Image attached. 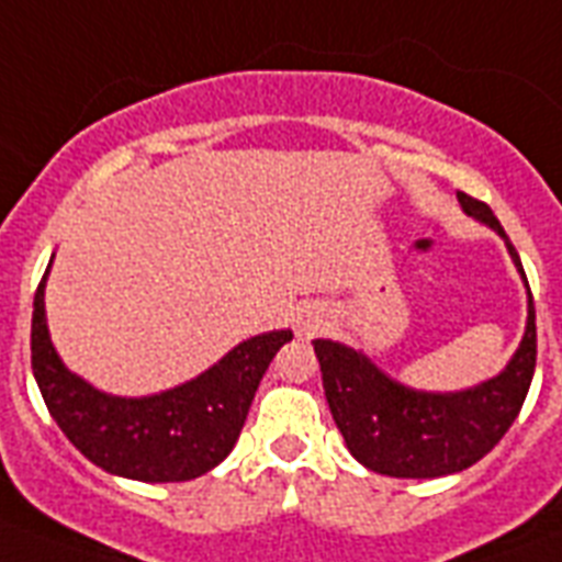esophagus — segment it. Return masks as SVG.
<instances>
[{
  "label": "esophagus",
  "mask_w": 562,
  "mask_h": 562,
  "mask_svg": "<svg viewBox=\"0 0 562 562\" xmlns=\"http://www.w3.org/2000/svg\"><path fill=\"white\" fill-rule=\"evenodd\" d=\"M326 324H329V315H326L324 308H317V306L303 308V312L297 315V333L303 335V338L321 333Z\"/></svg>",
  "instance_id": "1"
}]
</instances>
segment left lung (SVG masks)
Returning a JSON list of instances; mask_svg holds the SVG:
<instances>
[{"instance_id": "1", "label": "left lung", "mask_w": 562, "mask_h": 562, "mask_svg": "<svg viewBox=\"0 0 562 562\" xmlns=\"http://www.w3.org/2000/svg\"><path fill=\"white\" fill-rule=\"evenodd\" d=\"M458 203L505 241L528 289L519 254L493 210L463 192H458ZM312 344L326 402L352 458L391 479H440L479 463L519 417L537 368V315L528 289L525 335L505 370L463 391H417L384 373L356 347L329 338Z\"/></svg>"}]
</instances>
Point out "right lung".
Listing matches in <instances>:
<instances>
[{"label":"right lung","mask_w":562,"mask_h":562,"mask_svg":"<svg viewBox=\"0 0 562 562\" xmlns=\"http://www.w3.org/2000/svg\"><path fill=\"white\" fill-rule=\"evenodd\" d=\"M34 294L31 370L60 431L78 452L110 475L166 484L192 481L218 467L236 446L265 370L289 344L291 329H273L236 344L212 368L169 391L116 396L66 368L46 324V280Z\"/></svg>","instance_id":"obj_1"}]
</instances>
